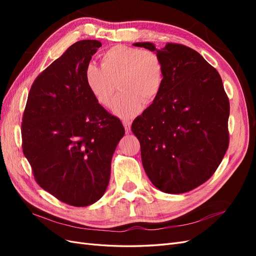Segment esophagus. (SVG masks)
Returning <instances> with one entry per match:
<instances>
[{"label":"esophagus","mask_w":256,"mask_h":256,"mask_svg":"<svg viewBox=\"0 0 256 256\" xmlns=\"http://www.w3.org/2000/svg\"><path fill=\"white\" fill-rule=\"evenodd\" d=\"M122 124H124V127H125L126 132L129 134L130 132V129H131V122L129 120H124Z\"/></svg>","instance_id":"esophagus-1"}]
</instances>
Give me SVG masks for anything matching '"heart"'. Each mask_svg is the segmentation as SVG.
Here are the masks:
<instances>
[{
	"label": "heart",
	"instance_id": "obj_1",
	"mask_svg": "<svg viewBox=\"0 0 256 256\" xmlns=\"http://www.w3.org/2000/svg\"><path fill=\"white\" fill-rule=\"evenodd\" d=\"M166 68L156 52L116 44L102 54V65L90 63L85 68V84L96 102L109 108L118 81L122 92L113 104V113L128 120L150 104L164 88Z\"/></svg>",
	"mask_w": 256,
	"mask_h": 256
}]
</instances>
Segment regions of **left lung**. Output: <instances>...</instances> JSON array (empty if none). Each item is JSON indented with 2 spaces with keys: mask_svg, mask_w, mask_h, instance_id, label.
I'll return each mask as SVG.
<instances>
[{
  "mask_svg": "<svg viewBox=\"0 0 256 256\" xmlns=\"http://www.w3.org/2000/svg\"><path fill=\"white\" fill-rule=\"evenodd\" d=\"M134 46L156 52L166 68L160 95L131 126L143 168L162 192H188L214 175L228 148L230 102L222 79L187 46Z\"/></svg>",
  "mask_w": 256,
  "mask_h": 256,
  "instance_id": "8db88e82",
  "label": "left lung"
}]
</instances>
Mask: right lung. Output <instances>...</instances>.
<instances>
[{
	"instance_id": "1",
	"label": "right lung",
	"mask_w": 256,
	"mask_h": 256,
	"mask_svg": "<svg viewBox=\"0 0 256 256\" xmlns=\"http://www.w3.org/2000/svg\"><path fill=\"white\" fill-rule=\"evenodd\" d=\"M98 40L70 46L37 76L23 112L22 150L36 182L60 202L94 204L106 190L122 124L92 96L85 68Z\"/></svg>"
}]
</instances>
